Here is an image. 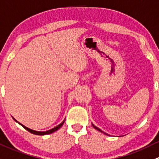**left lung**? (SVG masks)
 Masks as SVG:
<instances>
[{
	"label": "left lung",
	"instance_id": "obj_1",
	"mask_svg": "<svg viewBox=\"0 0 159 159\" xmlns=\"http://www.w3.org/2000/svg\"><path fill=\"white\" fill-rule=\"evenodd\" d=\"M92 126H93V127H94V128H95V129H96V130H99V131L102 132V130H100V129H98V127H95V126H94V125H93V124H92ZM104 134H105V133H104Z\"/></svg>",
	"mask_w": 159,
	"mask_h": 159
}]
</instances>
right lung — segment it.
Here are the masks:
<instances>
[{
    "label": "right lung",
    "instance_id": "right-lung-1",
    "mask_svg": "<svg viewBox=\"0 0 159 159\" xmlns=\"http://www.w3.org/2000/svg\"><path fill=\"white\" fill-rule=\"evenodd\" d=\"M14 120H15V119H14ZM15 121H16V120H15ZM17 122H18V121H17ZM64 120L63 121V122L61 123V124H59V125H58V126H57L56 127H54V128L51 129V130H47V131H35V130H31V129H29V128H28V127H25L24 125H22V124H20V123H18V124H19L20 125L22 126V127H24V128L25 129V130H27L28 131L30 132V133H32V134H36V135H45V134H52V133H53V132H54V131H56V130H57L58 129H60L61 127H62V125H63V124H64Z\"/></svg>",
    "mask_w": 159,
    "mask_h": 159
}]
</instances>
